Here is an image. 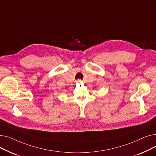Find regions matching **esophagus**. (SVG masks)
Masks as SVG:
<instances>
[{"label": "esophagus", "instance_id": "34e87169", "mask_svg": "<svg viewBox=\"0 0 156 156\" xmlns=\"http://www.w3.org/2000/svg\"><path fill=\"white\" fill-rule=\"evenodd\" d=\"M79 81H80V80H78V81H76V82H79Z\"/></svg>", "mask_w": 156, "mask_h": 156}]
</instances>
